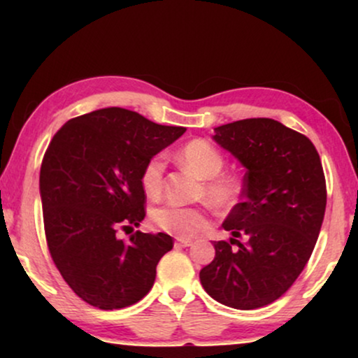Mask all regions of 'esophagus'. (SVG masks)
I'll list each match as a JSON object with an SVG mask.
<instances>
[{"instance_id": "obj_1", "label": "esophagus", "mask_w": 358, "mask_h": 358, "mask_svg": "<svg viewBox=\"0 0 358 358\" xmlns=\"http://www.w3.org/2000/svg\"><path fill=\"white\" fill-rule=\"evenodd\" d=\"M176 244L182 245V248H190V245L193 244L192 239H176Z\"/></svg>"}]
</instances>
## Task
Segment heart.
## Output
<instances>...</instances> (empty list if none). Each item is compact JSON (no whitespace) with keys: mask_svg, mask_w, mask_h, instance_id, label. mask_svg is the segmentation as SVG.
<instances>
[{"mask_svg":"<svg viewBox=\"0 0 358 358\" xmlns=\"http://www.w3.org/2000/svg\"><path fill=\"white\" fill-rule=\"evenodd\" d=\"M180 159L183 165L192 168L205 183V196L217 208L227 210L237 202L241 183L236 176L220 175L224 170V156L212 143L205 139H193L180 150ZM163 171L165 156L162 153L151 156L143 166L141 188L150 199H156L163 188ZM153 224L159 231L171 234L180 239L196 236L210 224V213L199 207H180V205H163L151 213Z\"/></svg>","mask_w":358,"mask_h":358,"instance_id":"heart-1","label":"heart"}]
</instances>
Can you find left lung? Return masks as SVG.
I'll list each match as a JSON object with an SVG mask.
<instances>
[{
	"mask_svg": "<svg viewBox=\"0 0 358 358\" xmlns=\"http://www.w3.org/2000/svg\"><path fill=\"white\" fill-rule=\"evenodd\" d=\"M213 131V141L245 175L242 202L222 224L231 241L213 242L215 257L200 271V282L222 305L256 310L282 296L313 252L327 207L323 166L305 134L274 119H242Z\"/></svg>",
	"mask_w": 358,
	"mask_h": 358,
	"instance_id": "1",
	"label": "left lung"
}]
</instances>
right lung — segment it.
Wrapping results in <instances>:
<instances>
[{"label": "right lung", "instance_id": "1", "mask_svg": "<svg viewBox=\"0 0 358 358\" xmlns=\"http://www.w3.org/2000/svg\"><path fill=\"white\" fill-rule=\"evenodd\" d=\"M185 127L162 126L134 110L106 108L57 131L40 168L48 250L77 296L101 310L138 303L173 239L165 232L116 236L145 219L141 171Z\"/></svg>", "mask_w": 358, "mask_h": 358}]
</instances>
